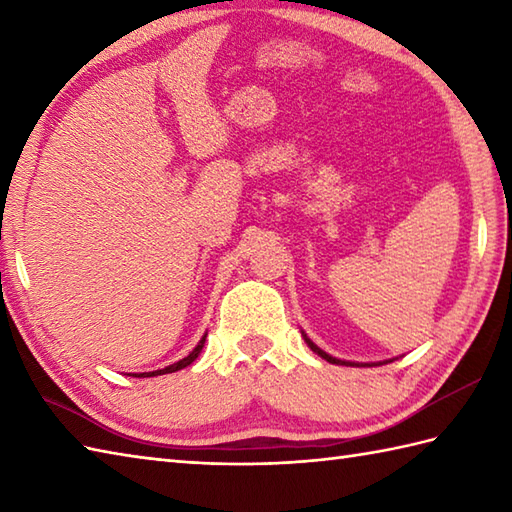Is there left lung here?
Segmentation results:
<instances>
[{"label": "left lung", "mask_w": 512, "mask_h": 512, "mask_svg": "<svg viewBox=\"0 0 512 512\" xmlns=\"http://www.w3.org/2000/svg\"><path fill=\"white\" fill-rule=\"evenodd\" d=\"M303 339H306V343L310 345V350H312V352H317V354H319L321 358H325V361H328V363H339V365H354V363H345V361H339V358H334V356H330V354H325L323 350H319V347L314 345V343L308 339L306 334H303Z\"/></svg>", "instance_id": "left-lung-1"}]
</instances>
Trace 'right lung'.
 <instances>
[{
    "label": "right lung",
    "instance_id": "obj_1",
    "mask_svg": "<svg viewBox=\"0 0 512 512\" xmlns=\"http://www.w3.org/2000/svg\"><path fill=\"white\" fill-rule=\"evenodd\" d=\"M204 341H206V334L202 336V341L195 345V350L187 356V358H182V361H178V363H173V365H169V367H165V369H158V372H145V374H138V376H160V374H171V372H178V369H182V367H187V365H191L195 358H198V354L202 352V347H204Z\"/></svg>",
    "mask_w": 512,
    "mask_h": 512
}]
</instances>
